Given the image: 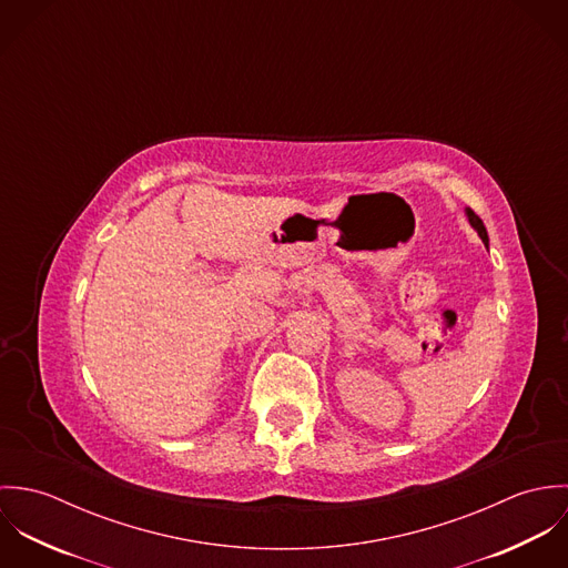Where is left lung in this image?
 Masks as SVG:
<instances>
[{
	"label": "left lung",
	"mask_w": 568,
	"mask_h": 568,
	"mask_svg": "<svg viewBox=\"0 0 568 568\" xmlns=\"http://www.w3.org/2000/svg\"><path fill=\"white\" fill-rule=\"evenodd\" d=\"M466 214H468V221H470V225H473V227H475V230L479 232L481 241H484V243H487V232L486 225H484V221H481V219H479V216L475 214V210H470V207L466 210Z\"/></svg>",
	"instance_id": "1"
}]
</instances>
